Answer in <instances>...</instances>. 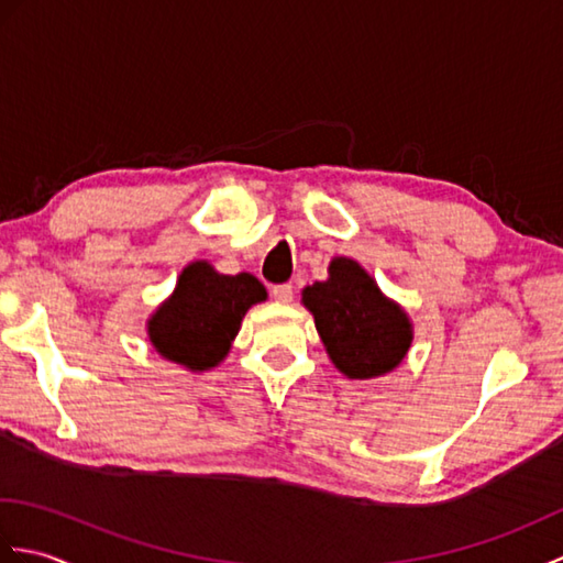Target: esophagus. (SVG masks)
Masks as SVG:
<instances>
[{
	"label": "esophagus",
	"mask_w": 563,
	"mask_h": 563,
	"mask_svg": "<svg viewBox=\"0 0 563 563\" xmlns=\"http://www.w3.org/2000/svg\"><path fill=\"white\" fill-rule=\"evenodd\" d=\"M271 295H273V300H275V302L288 305V302H292V285H290V283L273 285V288H271Z\"/></svg>",
	"instance_id": "esophagus-1"
}]
</instances>
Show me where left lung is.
<instances>
[{
	"label": "left lung",
	"instance_id": "1",
	"mask_svg": "<svg viewBox=\"0 0 563 563\" xmlns=\"http://www.w3.org/2000/svg\"><path fill=\"white\" fill-rule=\"evenodd\" d=\"M302 305L314 314L331 363L345 377L387 375L411 349L409 314L382 295L369 273L353 258H333L329 278L302 290Z\"/></svg>",
	"mask_w": 563,
	"mask_h": 563
}]
</instances>
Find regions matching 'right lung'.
<instances>
[{"label":"right lung","mask_w":563,"mask_h":563,"mask_svg":"<svg viewBox=\"0 0 563 563\" xmlns=\"http://www.w3.org/2000/svg\"><path fill=\"white\" fill-rule=\"evenodd\" d=\"M263 300L266 288L251 273L222 275L208 261H194L150 317L147 336L166 361L202 373L224 361L249 307Z\"/></svg>","instance_id":"obj_1"}]
</instances>
